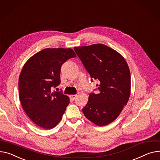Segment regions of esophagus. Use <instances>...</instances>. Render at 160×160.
<instances>
[{
    "label": "esophagus",
    "instance_id": "1",
    "mask_svg": "<svg viewBox=\"0 0 160 160\" xmlns=\"http://www.w3.org/2000/svg\"><path fill=\"white\" fill-rule=\"evenodd\" d=\"M77 97V94H71V95L69 96V97H70L72 100H74V99H76Z\"/></svg>",
    "mask_w": 160,
    "mask_h": 160
}]
</instances>
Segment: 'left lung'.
Returning <instances> with one entry per match:
<instances>
[{
	"instance_id": "8db88e82",
	"label": "left lung",
	"mask_w": 160,
	"mask_h": 160,
	"mask_svg": "<svg viewBox=\"0 0 160 160\" xmlns=\"http://www.w3.org/2000/svg\"><path fill=\"white\" fill-rule=\"evenodd\" d=\"M74 49L91 78L99 80L98 92L89 94L82 112L94 124L107 125L117 118L129 101V66L118 52L102 44L74 47Z\"/></svg>"
}]
</instances>
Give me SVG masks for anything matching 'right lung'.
I'll use <instances>...</instances> for the list:
<instances>
[{
    "label": "right lung",
    "instance_id": "add662e5",
    "mask_svg": "<svg viewBox=\"0 0 160 160\" xmlns=\"http://www.w3.org/2000/svg\"><path fill=\"white\" fill-rule=\"evenodd\" d=\"M71 48H46L30 57L18 78L19 98L29 118L44 129L55 127L62 120L69 98L51 88L60 83V68L76 57Z\"/></svg>",
    "mask_w": 160,
    "mask_h": 160
}]
</instances>
